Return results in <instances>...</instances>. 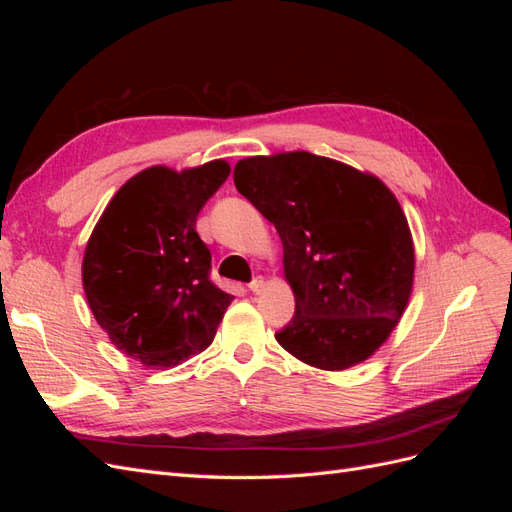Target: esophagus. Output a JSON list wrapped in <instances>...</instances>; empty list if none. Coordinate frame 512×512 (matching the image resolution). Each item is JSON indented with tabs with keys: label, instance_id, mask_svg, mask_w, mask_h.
Returning a JSON list of instances; mask_svg holds the SVG:
<instances>
[{
	"label": "esophagus",
	"instance_id": "34e87169",
	"mask_svg": "<svg viewBox=\"0 0 512 512\" xmlns=\"http://www.w3.org/2000/svg\"><path fill=\"white\" fill-rule=\"evenodd\" d=\"M247 288H250L254 294H258V292L265 290V280H262V277L258 275V277H254V280L250 282V286H247Z\"/></svg>",
	"mask_w": 512,
	"mask_h": 512
}]
</instances>
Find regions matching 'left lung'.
<instances>
[{
    "mask_svg": "<svg viewBox=\"0 0 512 512\" xmlns=\"http://www.w3.org/2000/svg\"><path fill=\"white\" fill-rule=\"evenodd\" d=\"M235 185L284 245L294 316L275 333L280 346L327 371L369 359L404 316L414 282L412 235L395 194L309 151L239 160Z\"/></svg>",
    "mask_w": 512,
    "mask_h": 512,
    "instance_id": "8db88e82",
    "label": "left lung"
}]
</instances>
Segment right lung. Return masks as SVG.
I'll list each match as a JSON object with an SVG mask.
<instances>
[{
	"label": "right lung",
	"mask_w": 512,
	"mask_h": 512,
	"mask_svg": "<svg viewBox=\"0 0 512 512\" xmlns=\"http://www.w3.org/2000/svg\"><path fill=\"white\" fill-rule=\"evenodd\" d=\"M228 175L224 160L181 173L145 168L121 185L87 241L91 314L117 350L147 367L203 352L235 299L209 280L211 252L196 232L200 209Z\"/></svg>",
	"instance_id": "add662e5"
}]
</instances>
